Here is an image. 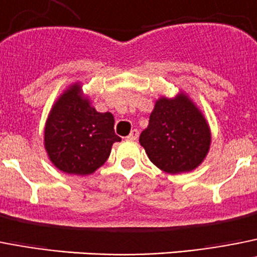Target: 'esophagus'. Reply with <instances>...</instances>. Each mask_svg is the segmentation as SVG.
Masks as SVG:
<instances>
[{"label":"esophagus","mask_w":257,"mask_h":257,"mask_svg":"<svg viewBox=\"0 0 257 257\" xmlns=\"http://www.w3.org/2000/svg\"><path fill=\"white\" fill-rule=\"evenodd\" d=\"M138 136H140V133H138L137 129H133V131L129 133V136L126 138H128V140H131V141H137Z\"/></svg>","instance_id":"obj_1"}]
</instances>
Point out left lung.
Listing matches in <instances>:
<instances>
[{
	"instance_id": "1",
	"label": "left lung",
	"mask_w": 257,
	"mask_h": 257,
	"mask_svg": "<svg viewBox=\"0 0 257 257\" xmlns=\"http://www.w3.org/2000/svg\"><path fill=\"white\" fill-rule=\"evenodd\" d=\"M211 140L208 121L184 91L156 99L149 126L140 136L151 163L169 175L198 168L206 159Z\"/></svg>"
}]
</instances>
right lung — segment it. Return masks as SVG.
Masks as SVG:
<instances>
[{"label":"right lung","mask_w":257,"mask_h":257,"mask_svg":"<svg viewBox=\"0 0 257 257\" xmlns=\"http://www.w3.org/2000/svg\"><path fill=\"white\" fill-rule=\"evenodd\" d=\"M111 112H98L73 82L53 103L44 128V147L53 166L68 175L89 176L106 163L115 142Z\"/></svg>","instance_id":"obj_1"}]
</instances>
